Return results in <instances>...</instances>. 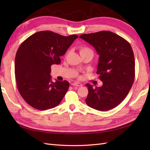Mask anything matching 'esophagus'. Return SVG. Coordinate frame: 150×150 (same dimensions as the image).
Segmentation results:
<instances>
[{
	"label": "esophagus",
	"mask_w": 150,
	"mask_h": 150,
	"mask_svg": "<svg viewBox=\"0 0 150 150\" xmlns=\"http://www.w3.org/2000/svg\"><path fill=\"white\" fill-rule=\"evenodd\" d=\"M72 86H83V84H81V83H76V82H74V83H72V84H71Z\"/></svg>",
	"instance_id": "obj_1"
}]
</instances>
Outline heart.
I'll use <instances>...</instances> for the list:
<instances>
[{
	"label": "heart",
	"instance_id": "b5f03b06",
	"mask_svg": "<svg viewBox=\"0 0 150 150\" xmlns=\"http://www.w3.org/2000/svg\"><path fill=\"white\" fill-rule=\"evenodd\" d=\"M92 52L91 50L89 48L87 47H85V46H81L79 47V53L81 54H83L84 52ZM93 53V52H92Z\"/></svg>",
	"mask_w": 150,
	"mask_h": 150
}]
</instances>
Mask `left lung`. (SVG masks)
Returning <instances> with one entry per match:
<instances>
[{
  "instance_id": "left-lung-1",
  "label": "left lung",
  "mask_w": 150,
  "mask_h": 150,
  "mask_svg": "<svg viewBox=\"0 0 150 150\" xmlns=\"http://www.w3.org/2000/svg\"><path fill=\"white\" fill-rule=\"evenodd\" d=\"M80 38L94 47L99 54L96 73L103 81L101 87L89 84L86 103L98 111L117 106L128 95L135 76L133 49L124 38L110 31L82 34Z\"/></svg>"
}]
</instances>
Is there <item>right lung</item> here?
Instances as JSON below:
<instances>
[{
	"label": "right lung",
	"mask_w": 150,
	"mask_h": 150,
	"mask_svg": "<svg viewBox=\"0 0 150 150\" xmlns=\"http://www.w3.org/2000/svg\"><path fill=\"white\" fill-rule=\"evenodd\" d=\"M78 38L75 34L63 36L40 31L21 44L15 58V76L18 91L30 106L46 110L59 104L69 83L57 80L53 83L51 66L60 64V57Z\"/></svg>",
	"instance_id": "obj_1"
}]
</instances>
